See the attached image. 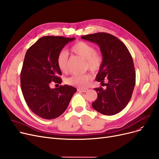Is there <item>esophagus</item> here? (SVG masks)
<instances>
[{"instance_id": "esophagus-1", "label": "esophagus", "mask_w": 159, "mask_h": 159, "mask_svg": "<svg viewBox=\"0 0 159 159\" xmlns=\"http://www.w3.org/2000/svg\"><path fill=\"white\" fill-rule=\"evenodd\" d=\"M77 90L79 92H80V93H86V92L88 90L87 89H78Z\"/></svg>"}]
</instances>
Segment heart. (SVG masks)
I'll return each instance as SVG.
<instances>
[{"label":"heart","instance_id":"1","mask_svg":"<svg viewBox=\"0 0 159 159\" xmlns=\"http://www.w3.org/2000/svg\"><path fill=\"white\" fill-rule=\"evenodd\" d=\"M70 52L85 59L84 68L89 69L95 73L101 69L104 63V55L99 51H96L94 46L92 44L79 41L70 48ZM69 55L66 52H61L57 57L56 62L59 69L63 73L68 71ZM92 76L90 73L83 75H75L65 79V83L68 85L79 87L80 89L86 88L89 86Z\"/></svg>","mask_w":159,"mask_h":159}]
</instances>
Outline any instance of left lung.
<instances>
[{
  "label": "left lung",
  "mask_w": 159,
  "mask_h": 159,
  "mask_svg": "<svg viewBox=\"0 0 159 159\" xmlns=\"http://www.w3.org/2000/svg\"><path fill=\"white\" fill-rule=\"evenodd\" d=\"M81 38L98 44L104 59L96 80L106 88L94 89L98 96L92 106L104 115L119 113L129 103L135 84V70L131 55L125 45L110 34L99 32ZM104 81L107 83L104 84Z\"/></svg>",
  "instance_id": "left-lung-1"
}]
</instances>
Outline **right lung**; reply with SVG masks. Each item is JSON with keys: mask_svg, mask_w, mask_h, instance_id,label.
<instances>
[{"mask_svg": "<svg viewBox=\"0 0 159 159\" xmlns=\"http://www.w3.org/2000/svg\"><path fill=\"white\" fill-rule=\"evenodd\" d=\"M75 38L44 36L26 52L20 73V84L24 100L33 113L45 120L62 114L75 93V87L60 85L50 89L52 83L61 84V71L56 59L64 46Z\"/></svg>", "mask_w": 159, "mask_h": 159, "instance_id": "right-lung-1", "label": "right lung"}]
</instances>
